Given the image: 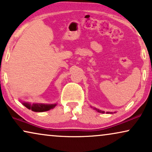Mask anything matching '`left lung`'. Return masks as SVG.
Segmentation results:
<instances>
[{
  "label": "left lung",
  "instance_id": "left-lung-1",
  "mask_svg": "<svg viewBox=\"0 0 152 152\" xmlns=\"http://www.w3.org/2000/svg\"><path fill=\"white\" fill-rule=\"evenodd\" d=\"M94 110H96V111H97V112H100V113H105V112H104V111H102V110H99L96 109V108H94ZM107 113H112V112H107Z\"/></svg>",
  "mask_w": 152,
  "mask_h": 152
}]
</instances>
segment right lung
Listing matches in <instances>:
<instances>
[{"label": "right lung", "instance_id": "obj_1", "mask_svg": "<svg viewBox=\"0 0 152 152\" xmlns=\"http://www.w3.org/2000/svg\"><path fill=\"white\" fill-rule=\"evenodd\" d=\"M22 104L29 110H31L33 112H42L48 111L52 108H54L56 104H43V103H33L30 102H23Z\"/></svg>", "mask_w": 152, "mask_h": 152}]
</instances>
